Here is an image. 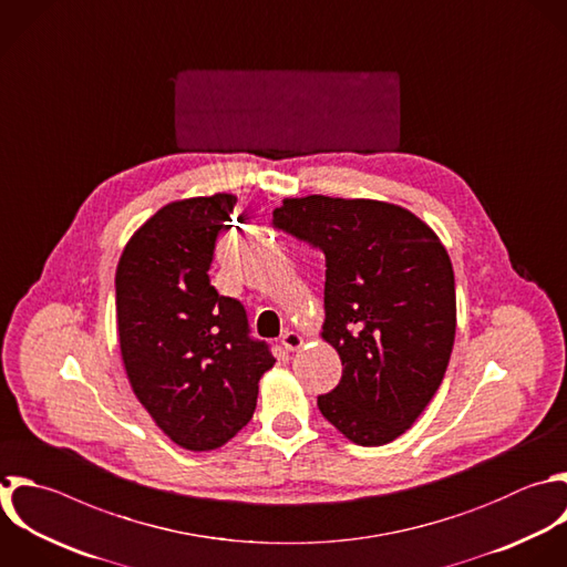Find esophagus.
Masks as SVG:
<instances>
[{
  "mask_svg": "<svg viewBox=\"0 0 567 567\" xmlns=\"http://www.w3.org/2000/svg\"><path fill=\"white\" fill-rule=\"evenodd\" d=\"M281 346L288 350V352H297L301 346H303V337L295 330H288L284 337H281Z\"/></svg>",
  "mask_w": 567,
  "mask_h": 567,
  "instance_id": "34e87169",
  "label": "esophagus"
}]
</instances>
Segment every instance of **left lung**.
Instances as JSON below:
<instances>
[{
  "instance_id": "1",
  "label": "left lung",
  "mask_w": 567,
  "mask_h": 567,
  "mask_svg": "<svg viewBox=\"0 0 567 567\" xmlns=\"http://www.w3.org/2000/svg\"><path fill=\"white\" fill-rule=\"evenodd\" d=\"M275 228L326 257L321 339L343 365L321 414L357 445L401 436L439 390L454 346L447 250L408 208L377 199L286 197Z\"/></svg>"
}]
</instances>
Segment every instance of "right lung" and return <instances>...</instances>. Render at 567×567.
Returning a JSON list of instances; mask_svg holds the SVG:
<instances>
[{"label": "right lung", "mask_w": 567, "mask_h": 567, "mask_svg": "<svg viewBox=\"0 0 567 567\" xmlns=\"http://www.w3.org/2000/svg\"><path fill=\"white\" fill-rule=\"evenodd\" d=\"M237 197L177 199L128 239L115 272L117 330L131 388L179 447L226 445L255 414L275 365L248 337L246 310L210 286L215 239Z\"/></svg>", "instance_id": "right-lung-1"}]
</instances>
